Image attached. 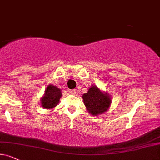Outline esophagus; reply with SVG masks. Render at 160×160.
Wrapping results in <instances>:
<instances>
[{
    "label": "esophagus",
    "mask_w": 160,
    "mask_h": 160,
    "mask_svg": "<svg viewBox=\"0 0 160 160\" xmlns=\"http://www.w3.org/2000/svg\"><path fill=\"white\" fill-rule=\"evenodd\" d=\"M70 92L71 94H76L77 92V90L76 89H72V90H70Z\"/></svg>",
    "instance_id": "esophagus-1"
}]
</instances>
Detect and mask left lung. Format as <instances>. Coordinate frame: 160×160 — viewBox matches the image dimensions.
I'll use <instances>...</instances> for the list:
<instances>
[{
    "label": "left lung",
    "mask_w": 160,
    "mask_h": 160,
    "mask_svg": "<svg viewBox=\"0 0 160 160\" xmlns=\"http://www.w3.org/2000/svg\"><path fill=\"white\" fill-rule=\"evenodd\" d=\"M82 98L89 113L95 116L105 112L111 103L110 96L102 92L96 86L90 88L88 92L84 93Z\"/></svg>",
    "instance_id": "8db88e82"
}]
</instances>
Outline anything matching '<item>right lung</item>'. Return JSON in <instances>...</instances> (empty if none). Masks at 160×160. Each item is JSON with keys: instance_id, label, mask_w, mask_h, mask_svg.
Listing matches in <instances>:
<instances>
[{"instance_id": "right-lung-1", "label": "right lung", "mask_w": 160, "mask_h": 160, "mask_svg": "<svg viewBox=\"0 0 160 160\" xmlns=\"http://www.w3.org/2000/svg\"><path fill=\"white\" fill-rule=\"evenodd\" d=\"M62 96V92L56 86L49 85L44 92V96L41 98V102L42 107L47 109L53 108L58 104L59 99Z\"/></svg>"}]
</instances>
